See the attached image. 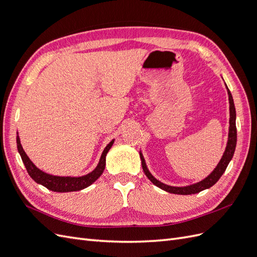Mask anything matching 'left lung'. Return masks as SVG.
Returning <instances> with one entry per match:
<instances>
[{
    "instance_id": "obj_1",
    "label": "left lung",
    "mask_w": 257,
    "mask_h": 257,
    "mask_svg": "<svg viewBox=\"0 0 257 257\" xmlns=\"http://www.w3.org/2000/svg\"><path fill=\"white\" fill-rule=\"evenodd\" d=\"M225 87H226V90H227L228 102H229V127H228V138H227L226 148H225V151L222 155L220 162L217 163V165L215 166V168L212 170V172L210 173L205 179H203V180L190 185H185V186H173V185H168L161 182L149 172V169L147 167L143 152L139 151V157H141V160H142V166L144 169V173L146 174L148 179H149L154 185H157L158 188L172 194H179V195H191V194H196L211 188L212 185H214L217 181H219L221 176L224 174L225 170H226L229 162L231 161L235 153L236 144H237V128H236V109H235L234 99H232L231 93L228 90L226 83H225Z\"/></svg>"
}]
</instances>
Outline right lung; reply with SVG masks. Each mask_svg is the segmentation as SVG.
<instances>
[{"mask_svg": "<svg viewBox=\"0 0 257 257\" xmlns=\"http://www.w3.org/2000/svg\"><path fill=\"white\" fill-rule=\"evenodd\" d=\"M113 143H114V139H112V141L105 147L102 155H100L97 166L93 169L91 173L81 177H60V176H53V175L45 173L33 164V162L30 160L25 150H23L20 143V138L17 133L18 152L20 154L23 164H25L30 177L32 178L36 183L44 185L45 188H47L50 191L59 192V193L80 191L88 188V186H90L93 182H95L104 172L105 165H106V155L108 151L110 150Z\"/></svg>", "mask_w": 257, "mask_h": 257, "instance_id": "obj_1", "label": "right lung"}]
</instances>
